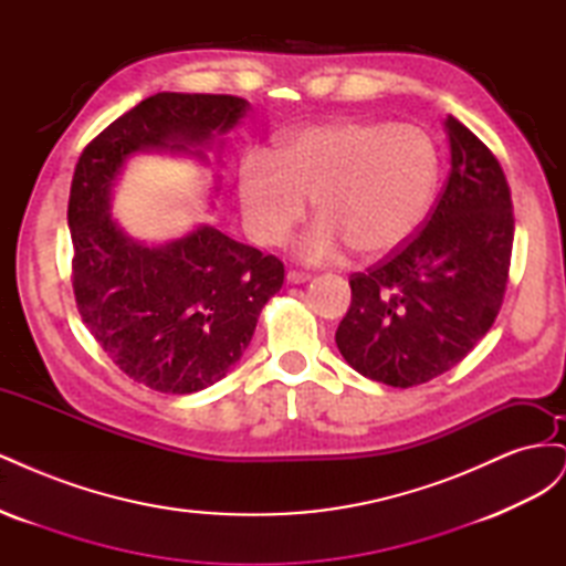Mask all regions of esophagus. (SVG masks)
I'll use <instances>...</instances> for the list:
<instances>
[{
	"label": "esophagus",
	"instance_id": "34e87169",
	"mask_svg": "<svg viewBox=\"0 0 566 566\" xmlns=\"http://www.w3.org/2000/svg\"><path fill=\"white\" fill-rule=\"evenodd\" d=\"M285 279H287V283H306V281H310L312 276H310V273H304V271H295V269H290L287 273H285Z\"/></svg>",
	"mask_w": 566,
	"mask_h": 566
}]
</instances>
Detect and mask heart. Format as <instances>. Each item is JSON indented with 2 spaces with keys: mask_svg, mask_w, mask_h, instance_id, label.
<instances>
[{
  "mask_svg": "<svg viewBox=\"0 0 566 566\" xmlns=\"http://www.w3.org/2000/svg\"><path fill=\"white\" fill-rule=\"evenodd\" d=\"M439 175V150L420 127L339 119L300 132L279 156L245 160L243 217L262 245H283L314 196L321 217L297 243L304 262H339L352 248L382 256L422 227Z\"/></svg>",
  "mask_w": 566,
  "mask_h": 566,
  "instance_id": "1",
  "label": "heart"
}]
</instances>
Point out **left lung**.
I'll use <instances>...</instances> for the list:
<instances>
[{"label":"left lung","instance_id":"obj_1","mask_svg":"<svg viewBox=\"0 0 566 566\" xmlns=\"http://www.w3.org/2000/svg\"><path fill=\"white\" fill-rule=\"evenodd\" d=\"M451 172L422 231L366 273L335 342L345 361L375 382L416 387L451 370L501 312L515 238L501 163L453 115Z\"/></svg>","mask_w":566,"mask_h":566}]
</instances>
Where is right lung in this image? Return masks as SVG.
Listing matches in <instances>:
<instances>
[{
    "instance_id": "right-lung-1",
    "label": "right lung",
    "mask_w": 566,
    "mask_h": 566,
    "mask_svg": "<svg viewBox=\"0 0 566 566\" xmlns=\"http://www.w3.org/2000/svg\"><path fill=\"white\" fill-rule=\"evenodd\" d=\"M248 108L229 94L160 92L101 132L75 167L67 227L80 316L119 370L156 391L193 394L224 378L285 269L208 224L165 245L134 241L111 214L113 186L139 150L205 160Z\"/></svg>"
}]
</instances>
